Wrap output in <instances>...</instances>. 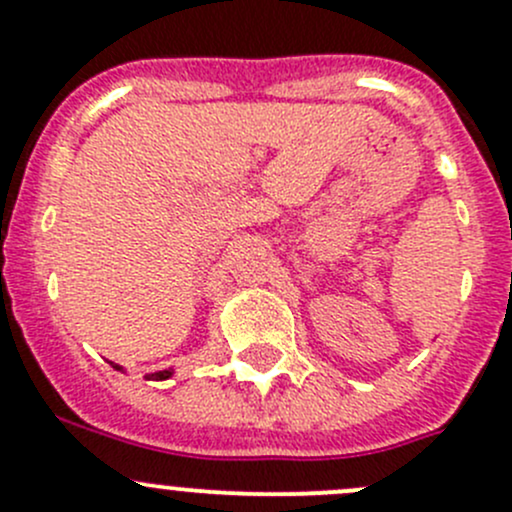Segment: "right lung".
<instances>
[{"label": "right lung", "mask_w": 512, "mask_h": 512, "mask_svg": "<svg viewBox=\"0 0 512 512\" xmlns=\"http://www.w3.org/2000/svg\"><path fill=\"white\" fill-rule=\"evenodd\" d=\"M111 366H113V369H116V371H126V369H123V366L113 364V361H111ZM173 374H175L173 369H163V371H156V374H151V379H153V381H165V379H170V376H173Z\"/></svg>", "instance_id": "1"}]
</instances>
